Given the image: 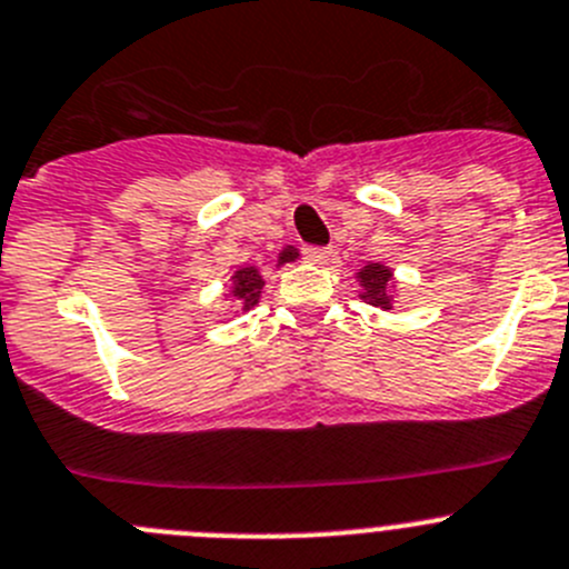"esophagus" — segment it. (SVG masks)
Listing matches in <instances>:
<instances>
[{
  "label": "esophagus",
  "mask_w": 569,
  "mask_h": 569,
  "mask_svg": "<svg viewBox=\"0 0 569 569\" xmlns=\"http://www.w3.org/2000/svg\"><path fill=\"white\" fill-rule=\"evenodd\" d=\"M302 254H306V260H311V263H328L333 252L328 247H306Z\"/></svg>",
  "instance_id": "esophagus-1"
}]
</instances>
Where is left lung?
Here are the masks:
<instances>
[{
	"label": "left lung",
	"mask_w": 569,
	"mask_h": 569,
	"mask_svg": "<svg viewBox=\"0 0 569 569\" xmlns=\"http://www.w3.org/2000/svg\"><path fill=\"white\" fill-rule=\"evenodd\" d=\"M359 280V297H362L368 306L381 311L392 309V295H396V278H392V269L387 263H368L357 272Z\"/></svg>",
	"instance_id": "8db88e82"
}]
</instances>
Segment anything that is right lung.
Instances as JSON below:
<instances>
[{"label": "right lung", "instance_id": "obj_1", "mask_svg": "<svg viewBox=\"0 0 569 569\" xmlns=\"http://www.w3.org/2000/svg\"><path fill=\"white\" fill-rule=\"evenodd\" d=\"M300 258V249L297 247H283L278 254V267L291 263V260ZM260 291H263V274L258 272V267H241L230 274V291L224 297L236 300L241 306V311L254 309L260 302Z\"/></svg>", "mask_w": 569, "mask_h": 569}]
</instances>
